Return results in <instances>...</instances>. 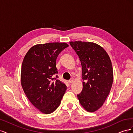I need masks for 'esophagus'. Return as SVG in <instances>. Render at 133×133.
Wrapping results in <instances>:
<instances>
[{"label":"esophagus","instance_id":"34e87169","mask_svg":"<svg viewBox=\"0 0 133 133\" xmlns=\"http://www.w3.org/2000/svg\"><path fill=\"white\" fill-rule=\"evenodd\" d=\"M73 80H74V79H73V78H71L70 80H68V82H69V83H71L72 82H73Z\"/></svg>","mask_w":133,"mask_h":133}]
</instances>
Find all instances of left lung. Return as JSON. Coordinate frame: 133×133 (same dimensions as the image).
I'll return each instance as SVG.
<instances>
[{
  "label": "left lung",
  "instance_id": "obj_1",
  "mask_svg": "<svg viewBox=\"0 0 133 133\" xmlns=\"http://www.w3.org/2000/svg\"><path fill=\"white\" fill-rule=\"evenodd\" d=\"M69 43L82 67L83 89L78 98L85 110L94 112L103 105L111 88L113 71L110 59L106 51L95 43Z\"/></svg>",
  "mask_w": 133,
  "mask_h": 133
}]
</instances>
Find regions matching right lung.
<instances>
[{"label":"right lung","instance_id":"obj_1","mask_svg":"<svg viewBox=\"0 0 133 133\" xmlns=\"http://www.w3.org/2000/svg\"><path fill=\"white\" fill-rule=\"evenodd\" d=\"M68 46L65 43L38 44L30 48L23 59V90L31 104L44 114L55 110L66 90L65 84L58 79L56 60Z\"/></svg>","mask_w":133,"mask_h":133}]
</instances>
